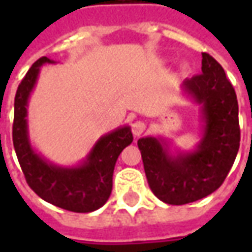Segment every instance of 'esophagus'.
<instances>
[{
  "label": "esophagus",
  "mask_w": 252,
  "mask_h": 252,
  "mask_svg": "<svg viewBox=\"0 0 252 252\" xmlns=\"http://www.w3.org/2000/svg\"><path fill=\"white\" fill-rule=\"evenodd\" d=\"M146 131V123L137 120L132 124V133L136 137H139L140 135H143V132Z\"/></svg>",
  "instance_id": "esophagus-1"
}]
</instances>
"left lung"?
I'll use <instances>...</instances> for the list:
<instances>
[{
  "label": "left lung",
  "mask_w": 252,
  "mask_h": 252,
  "mask_svg": "<svg viewBox=\"0 0 252 252\" xmlns=\"http://www.w3.org/2000/svg\"><path fill=\"white\" fill-rule=\"evenodd\" d=\"M182 90L201 108L202 135L194 150L173 153L163 137L137 140L148 185L170 205L189 204L219 189L240 144L236 93L215 58L202 52L201 74L185 79Z\"/></svg>",
  "instance_id": "8db88e82"
}]
</instances>
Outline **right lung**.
<instances>
[{
    "label": "right lung",
    "instance_id": "add662e5",
    "mask_svg": "<svg viewBox=\"0 0 252 252\" xmlns=\"http://www.w3.org/2000/svg\"><path fill=\"white\" fill-rule=\"evenodd\" d=\"M44 63L55 62L47 57L36 61L23 78L14 97V151L28 185L40 198L77 213L97 211L112 193L116 160L133 140L131 126H120L99 137L88 157L77 166H59L43 158L31 144L27 108Z\"/></svg>",
    "mask_w": 252,
    "mask_h": 252
}]
</instances>
